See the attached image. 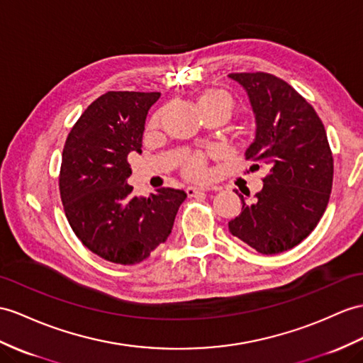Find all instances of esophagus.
Wrapping results in <instances>:
<instances>
[{"mask_svg":"<svg viewBox=\"0 0 363 363\" xmlns=\"http://www.w3.org/2000/svg\"><path fill=\"white\" fill-rule=\"evenodd\" d=\"M209 189H212V188H208V186H189V188L186 189V192H188L189 197H196L197 194L209 191Z\"/></svg>","mask_w":363,"mask_h":363,"instance_id":"esophagus-1","label":"esophagus"}]
</instances>
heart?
Here are the masks:
<instances>
[{"mask_svg": "<svg viewBox=\"0 0 363 363\" xmlns=\"http://www.w3.org/2000/svg\"><path fill=\"white\" fill-rule=\"evenodd\" d=\"M199 109L201 111H218L223 112L226 117L229 118L233 109H234V100L231 99V95L223 92V91H209L205 95H201L199 101ZM186 174L191 177V179H201L205 175V163H203L201 157H194L192 160L186 166Z\"/></svg>", "mask_w": 363, "mask_h": 363, "instance_id": "obj_1", "label": "heart"}]
</instances>
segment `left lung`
Instances as JSON below:
<instances>
[{
	"label": "left lung",
	"mask_w": 363,
	"mask_h": 363,
	"mask_svg": "<svg viewBox=\"0 0 363 363\" xmlns=\"http://www.w3.org/2000/svg\"><path fill=\"white\" fill-rule=\"evenodd\" d=\"M228 77L248 94L254 112L246 158L269 171L252 203L238 194L243 206L229 231L260 254L284 252L311 234L328 205L334 172L328 138L313 106L284 79L267 72Z\"/></svg>",
	"instance_id": "1"
}]
</instances>
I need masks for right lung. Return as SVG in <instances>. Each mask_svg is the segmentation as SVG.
Masks as SVG:
<instances>
[{"instance_id":"right-lung-1","label":"right lung","mask_w":363,"mask_h":363,"mask_svg":"<svg viewBox=\"0 0 363 363\" xmlns=\"http://www.w3.org/2000/svg\"><path fill=\"white\" fill-rule=\"evenodd\" d=\"M160 92H108L69 132L60 194L70 228L87 250L118 264H137L169 237L186 199L183 189L132 194L130 152L141 154L147 111Z\"/></svg>"}]
</instances>
